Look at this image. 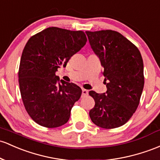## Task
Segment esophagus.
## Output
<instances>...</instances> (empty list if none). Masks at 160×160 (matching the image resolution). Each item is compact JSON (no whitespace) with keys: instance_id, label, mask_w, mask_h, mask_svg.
<instances>
[{"instance_id":"obj_1","label":"esophagus","mask_w":160,"mask_h":160,"mask_svg":"<svg viewBox=\"0 0 160 160\" xmlns=\"http://www.w3.org/2000/svg\"><path fill=\"white\" fill-rule=\"evenodd\" d=\"M88 90H87V89H82V96H87V95H88Z\"/></svg>"}]
</instances>
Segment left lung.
<instances>
[{"label":"left lung","instance_id":"left-lung-1","mask_svg":"<svg viewBox=\"0 0 160 160\" xmlns=\"http://www.w3.org/2000/svg\"><path fill=\"white\" fill-rule=\"evenodd\" d=\"M86 33L104 68L107 87L106 93L89 92L95 100L89 117L102 128L121 127L131 118L140 103L144 85L141 54L136 45L116 31Z\"/></svg>","mask_w":160,"mask_h":160}]
</instances>
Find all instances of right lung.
Wrapping results in <instances>:
<instances>
[{"mask_svg":"<svg viewBox=\"0 0 160 160\" xmlns=\"http://www.w3.org/2000/svg\"><path fill=\"white\" fill-rule=\"evenodd\" d=\"M87 41L83 31L49 27L28 40L19 68V85L26 112L35 122L52 128L66 124L74 103L82 94L80 87L56 76L60 65Z\"/></svg>","mask_w":160,"mask_h":160,"instance_id":"add662e5","label":"right lung"}]
</instances>
